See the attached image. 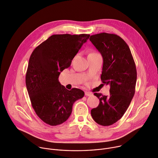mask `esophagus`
I'll use <instances>...</instances> for the list:
<instances>
[{"instance_id":"obj_1","label":"esophagus","mask_w":158,"mask_h":158,"mask_svg":"<svg viewBox=\"0 0 158 158\" xmlns=\"http://www.w3.org/2000/svg\"><path fill=\"white\" fill-rule=\"evenodd\" d=\"M85 95L87 96H92L93 94L90 92H88V91H85Z\"/></svg>"}]
</instances>
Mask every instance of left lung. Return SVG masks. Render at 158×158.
Listing matches in <instances>:
<instances>
[{"mask_svg":"<svg viewBox=\"0 0 158 158\" xmlns=\"http://www.w3.org/2000/svg\"><path fill=\"white\" fill-rule=\"evenodd\" d=\"M89 40L103 56L101 79L110 85L108 96L94 94L99 104L91 110V116L97 123L109 126L119 120L130 105L135 94L136 67L130 48L119 36L102 33Z\"/></svg>","mask_w":158,"mask_h":158,"instance_id":"obj_1","label":"left lung"}]
</instances>
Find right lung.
Instances as JSON below:
<instances>
[{
    "label": "right lung",
    "instance_id": "add662e5",
    "mask_svg": "<svg viewBox=\"0 0 158 158\" xmlns=\"http://www.w3.org/2000/svg\"><path fill=\"white\" fill-rule=\"evenodd\" d=\"M89 35H53L32 52L26 74V85L33 108L47 124L58 125L65 122L83 91L67 89L59 81L62 71L72 60Z\"/></svg>",
    "mask_w": 158,
    "mask_h": 158
}]
</instances>
